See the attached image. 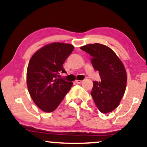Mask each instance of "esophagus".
<instances>
[{"mask_svg": "<svg viewBox=\"0 0 147 147\" xmlns=\"http://www.w3.org/2000/svg\"><path fill=\"white\" fill-rule=\"evenodd\" d=\"M82 82H83V81H82V80H76L75 81V82L77 84H81Z\"/></svg>", "mask_w": 147, "mask_h": 147, "instance_id": "34e87169", "label": "esophagus"}]
</instances>
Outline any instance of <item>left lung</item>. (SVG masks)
<instances>
[{"label":"left lung","instance_id":"obj_1","mask_svg":"<svg viewBox=\"0 0 147 147\" xmlns=\"http://www.w3.org/2000/svg\"><path fill=\"white\" fill-rule=\"evenodd\" d=\"M92 56L90 61L98 70L101 82H93L91 95L102 113L113 111L119 106L126 90L127 75L125 67L113 50L100 43L80 48Z\"/></svg>","mask_w":147,"mask_h":147}]
</instances>
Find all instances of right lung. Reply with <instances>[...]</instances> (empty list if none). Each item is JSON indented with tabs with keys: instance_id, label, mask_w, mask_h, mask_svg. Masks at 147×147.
<instances>
[{
	"instance_id": "obj_1",
	"label": "right lung",
	"mask_w": 147,
	"mask_h": 147,
	"mask_svg": "<svg viewBox=\"0 0 147 147\" xmlns=\"http://www.w3.org/2000/svg\"><path fill=\"white\" fill-rule=\"evenodd\" d=\"M73 50L71 44L55 42L42 47L30 59L27 69L28 91L44 112L55 111L73 84L57 78L59 72H65L63 64Z\"/></svg>"
}]
</instances>
